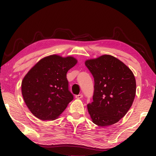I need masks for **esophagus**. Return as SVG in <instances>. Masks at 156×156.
<instances>
[{
	"label": "esophagus",
	"instance_id": "1",
	"mask_svg": "<svg viewBox=\"0 0 156 156\" xmlns=\"http://www.w3.org/2000/svg\"><path fill=\"white\" fill-rule=\"evenodd\" d=\"M83 97V94H78V95H76V98L77 99H80V98H82Z\"/></svg>",
	"mask_w": 156,
	"mask_h": 156
}]
</instances>
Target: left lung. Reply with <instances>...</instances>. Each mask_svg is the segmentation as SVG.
<instances>
[{"label":"left lung","mask_w":156,"mask_h":156,"mask_svg":"<svg viewBox=\"0 0 156 156\" xmlns=\"http://www.w3.org/2000/svg\"><path fill=\"white\" fill-rule=\"evenodd\" d=\"M85 65L94 78L93 102L87 105L92 121L100 126L118 122L130 109L136 96L133 72L110 55L86 60Z\"/></svg>","instance_id":"1"}]
</instances>
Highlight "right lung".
<instances>
[{"label": "right lung", "mask_w": 156, "mask_h": 156, "mask_svg": "<svg viewBox=\"0 0 156 156\" xmlns=\"http://www.w3.org/2000/svg\"><path fill=\"white\" fill-rule=\"evenodd\" d=\"M76 63L73 57L51 55L41 59L26 74L21 85L23 97L36 118L55 120L73 99L67 73Z\"/></svg>", "instance_id": "obj_1"}]
</instances>
